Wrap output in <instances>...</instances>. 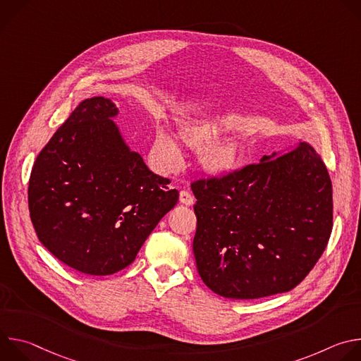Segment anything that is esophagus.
<instances>
[{
	"mask_svg": "<svg viewBox=\"0 0 361 361\" xmlns=\"http://www.w3.org/2000/svg\"><path fill=\"white\" fill-rule=\"evenodd\" d=\"M180 202L184 205H192L194 197L188 191H180Z\"/></svg>",
	"mask_w": 361,
	"mask_h": 361,
	"instance_id": "1",
	"label": "esophagus"
}]
</instances>
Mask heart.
Wrapping results in <instances>:
<instances>
[{
  "mask_svg": "<svg viewBox=\"0 0 361 361\" xmlns=\"http://www.w3.org/2000/svg\"><path fill=\"white\" fill-rule=\"evenodd\" d=\"M227 128L223 121L209 117L185 121L178 126V137L188 148L201 149L206 147L198 159V167L205 176L213 178L224 177L234 171L244 157V142L240 138L224 137L216 140ZM156 148L167 169L177 166L180 148L171 135L164 131H157Z\"/></svg>",
  "mask_w": 361,
  "mask_h": 361,
  "instance_id": "obj_1",
  "label": "heart"
}]
</instances>
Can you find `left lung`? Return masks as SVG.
<instances>
[{
  "instance_id": "8db88e82",
  "label": "left lung",
  "mask_w": 361,
  "mask_h": 361,
  "mask_svg": "<svg viewBox=\"0 0 361 361\" xmlns=\"http://www.w3.org/2000/svg\"><path fill=\"white\" fill-rule=\"evenodd\" d=\"M192 251L212 291L251 300L286 293L310 273L333 227V185L307 142L223 178L191 184Z\"/></svg>"
}]
</instances>
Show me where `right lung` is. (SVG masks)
<instances>
[{
  "mask_svg": "<svg viewBox=\"0 0 361 361\" xmlns=\"http://www.w3.org/2000/svg\"><path fill=\"white\" fill-rule=\"evenodd\" d=\"M104 97L81 101L34 163L28 207L42 245L68 267L110 276L130 266L178 191L126 142Z\"/></svg>",
  "mask_w": 361,
  "mask_h": 361,
  "instance_id": "1",
  "label": "right lung"
}]
</instances>
